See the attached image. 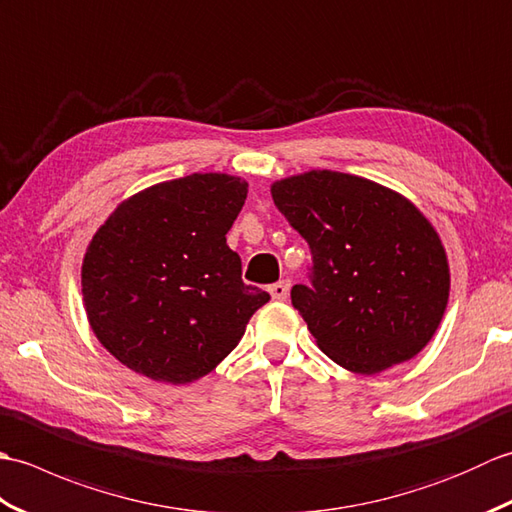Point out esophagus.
I'll return each instance as SVG.
<instances>
[{"label": "esophagus", "instance_id": "esophagus-1", "mask_svg": "<svg viewBox=\"0 0 512 512\" xmlns=\"http://www.w3.org/2000/svg\"><path fill=\"white\" fill-rule=\"evenodd\" d=\"M288 292H290V281L288 279H281V281H277V284L270 286V297H273L275 301H286Z\"/></svg>", "mask_w": 512, "mask_h": 512}]
</instances>
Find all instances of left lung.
<instances>
[{"label":"left lung","mask_w":512,"mask_h":512,"mask_svg":"<svg viewBox=\"0 0 512 512\" xmlns=\"http://www.w3.org/2000/svg\"><path fill=\"white\" fill-rule=\"evenodd\" d=\"M270 193L310 246V286H292L290 297L321 352L356 374L416 356L451 286L427 217L383 184L328 169L279 180Z\"/></svg>","instance_id":"obj_1"}]
</instances>
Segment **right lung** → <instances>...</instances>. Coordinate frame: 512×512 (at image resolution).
<instances>
[{"label": "right lung", "instance_id": "add662e5", "mask_svg": "<svg viewBox=\"0 0 512 512\" xmlns=\"http://www.w3.org/2000/svg\"><path fill=\"white\" fill-rule=\"evenodd\" d=\"M248 182L191 173L116 206L83 257L92 332L123 365L158 383L206 376L235 350L270 295L242 281L226 246Z\"/></svg>", "mask_w": 512, "mask_h": 512}]
</instances>
